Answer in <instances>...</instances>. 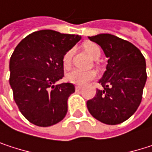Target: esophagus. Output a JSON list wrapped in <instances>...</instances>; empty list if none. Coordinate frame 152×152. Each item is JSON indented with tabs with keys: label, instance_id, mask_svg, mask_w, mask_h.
Masks as SVG:
<instances>
[{
	"label": "esophagus",
	"instance_id": "esophagus-1",
	"mask_svg": "<svg viewBox=\"0 0 152 152\" xmlns=\"http://www.w3.org/2000/svg\"><path fill=\"white\" fill-rule=\"evenodd\" d=\"M81 89H82V87L81 86H76V91H81Z\"/></svg>",
	"mask_w": 152,
	"mask_h": 152
}]
</instances>
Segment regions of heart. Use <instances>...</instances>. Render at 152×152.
Segmentation results:
<instances>
[{
  "label": "heart",
  "instance_id": "heart-1",
  "mask_svg": "<svg viewBox=\"0 0 152 152\" xmlns=\"http://www.w3.org/2000/svg\"><path fill=\"white\" fill-rule=\"evenodd\" d=\"M85 51L89 54V56L94 60H98L100 56V49L99 48V46L94 44L87 45L85 46ZM72 55H73V49H69L65 53L62 59L64 68L66 69L69 68L71 64ZM95 77H96V73L93 70H81L78 69H73L66 75L67 81L76 85H84L90 81L93 80Z\"/></svg>",
  "mask_w": 152,
  "mask_h": 152
}]
</instances>
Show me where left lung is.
Returning <instances> with one entry per match:
<instances>
[{
    "instance_id": "8db88e82",
    "label": "left lung",
    "mask_w": 152,
    "mask_h": 152,
    "mask_svg": "<svg viewBox=\"0 0 152 152\" xmlns=\"http://www.w3.org/2000/svg\"><path fill=\"white\" fill-rule=\"evenodd\" d=\"M89 39L101 46L108 60L99 82L103 89L87 101V108L105 124H120L135 113L142 101L147 79L145 59L137 46L114 35L103 33Z\"/></svg>"
}]
</instances>
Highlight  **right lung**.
<instances>
[{
    "label": "right lung",
    "mask_w": 152,
    "mask_h": 152,
    "mask_svg": "<svg viewBox=\"0 0 152 152\" xmlns=\"http://www.w3.org/2000/svg\"><path fill=\"white\" fill-rule=\"evenodd\" d=\"M80 39L79 35L42 30L25 37L15 48L10 61V84L15 104L32 124L49 127L66 116L75 86L55 83L64 76L65 53Z\"/></svg>",
    "instance_id": "obj_1"
}]
</instances>
